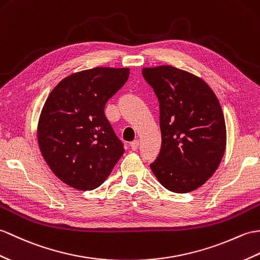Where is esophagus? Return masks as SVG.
<instances>
[{"instance_id": "obj_1", "label": "esophagus", "mask_w": 260, "mask_h": 260, "mask_svg": "<svg viewBox=\"0 0 260 260\" xmlns=\"http://www.w3.org/2000/svg\"><path fill=\"white\" fill-rule=\"evenodd\" d=\"M138 146H140V141L138 140H135L131 143V147L133 150H136L138 148Z\"/></svg>"}]
</instances>
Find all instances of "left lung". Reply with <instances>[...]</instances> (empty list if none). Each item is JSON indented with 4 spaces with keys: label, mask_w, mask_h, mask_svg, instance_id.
I'll use <instances>...</instances> for the list:
<instances>
[{
    "label": "left lung",
    "mask_w": 260,
    "mask_h": 260,
    "mask_svg": "<svg viewBox=\"0 0 260 260\" xmlns=\"http://www.w3.org/2000/svg\"><path fill=\"white\" fill-rule=\"evenodd\" d=\"M142 72L159 102L161 148L150 168L166 189L195 190L213 176L226 149L219 101L201 77L174 66Z\"/></svg>",
    "instance_id": "obj_1"
}]
</instances>
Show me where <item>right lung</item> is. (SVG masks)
Instances as JSON below:
<instances>
[{"mask_svg":"<svg viewBox=\"0 0 260 260\" xmlns=\"http://www.w3.org/2000/svg\"><path fill=\"white\" fill-rule=\"evenodd\" d=\"M128 76L127 68H94L65 77L48 95L38 125L40 150L56 177L75 189L102 185L124 154L104 108Z\"/></svg>","mask_w":260,"mask_h":260,"instance_id":"1","label":"right lung"}]
</instances>
